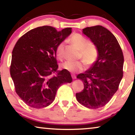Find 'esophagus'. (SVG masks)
Wrapping results in <instances>:
<instances>
[{"mask_svg": "<svg viewBox=\"0 0 135 135\" xmlns=\"http://www.w3.org/2000/svg\"><path fill=\"white\" fill-rule=\"evenodd\" d=\"M71 76H72V78H73V79H76V77H75V75H72Z\"/></svg>", "mask_w": 135, "mask_h": 135, "instance_id": "34e87169", "label": "esophagus"}]
</instances>
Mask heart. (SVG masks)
Returning a JSON list of instances; mask_svg holds the SVG:
<instances>
[{"label":"heart","instance_id":"b5f03b06","mask_svg":"<svg viewBox=\"0 0 135 135\" xmlns=\"http://www.w3.org/2000/svg\"><path fill=\"white\" fill-rule=\"evenodd\" d=\"M70 42L80 50V55L82 60L87 65H91L97 61L98 56V51L97 47L93 44H90L88 38L79 34L73 35L70 38ZM64 44L61 42L57 46L56 55L58 58H61L64 50ZM62 67L66 71L71 73L82 71L85 66L82 61H66L62 64Z\"/></svg>","mask_w":135,"mask_h":135}]
</instances>
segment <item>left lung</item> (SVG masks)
<instances>
[{
  "mask_svg": "<svg viewBox=\"0 0 135 135\" xmlns=\"http://www.w3.org/2000/svg\"><path fill=\"white\" fill-rule=\"evenodd\" d=\"M82 32L97 47L98 56L89 69L77 75L84 88L75 96L83 106L98 109L105 106L118 90L124 58L117 38L108 29L98 25L83 29Z\"/></svg>",
  "mask_w": 135,
  "mask_h": 135,
  "instance_id": "left-lung-1",
  "label": "left lung"
}]
</instances>
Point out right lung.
<instances>
[{"label": "right lung", "instance_id": "1", "mask_svg": "<svg viewBox=\"0 0 135 135\" xmlns=\"http://www.w3.org/2000/svg\"><path fill=\"white\" fill-rule=\"evenodd\" d=\"M49 26L31 29L20 38L12 51L10 75L15 91L31 108L40 109L54 101L60 86L73 81L71 74L58 71L57 46L72 32Z\"/></svg>", "mask_w": 135, "mask_h": 135}]
</instances>
